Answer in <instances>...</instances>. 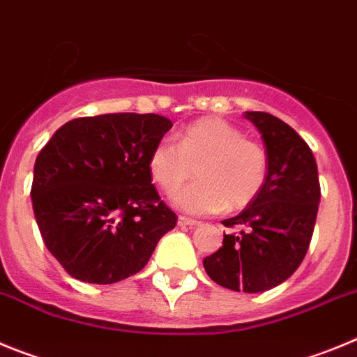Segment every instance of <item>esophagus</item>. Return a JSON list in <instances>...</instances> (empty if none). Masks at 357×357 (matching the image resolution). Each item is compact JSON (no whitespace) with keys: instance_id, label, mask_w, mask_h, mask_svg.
I'll return each instance as SVG.
<instances>
[{"instance_id":"1","label":"esophagus","mask_w":357,"mask_h":357,"mask_svg":"<svg viewBox=\"0 0 357 357\" xmlns=\"http://www.w3.org/2000/svg\"><path fill=\"white\" fill-rule=\"evenodd\" d=\"M178 224L179 226H183V227H195V226H199V220H194V218H188V217H179L178 218Z\"/></svg>"}]
</instances>
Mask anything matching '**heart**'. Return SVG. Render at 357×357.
Listing matches in <instances>:
<instances>
[{
	"label": "heart",
	"mask_w": 357,
	"mask_h": 357,
	"mask_svg": "<svg viewBox=\"0 0 357 357\" xmlns=\"http://www.w3.org/2000/svg\"><path fill=\"white\" fill-rule=\"evenodd\" d=\"M151 179L172 195L192 178L195 181L176 195V206L192 215L238 211L259 195L268 178V153L245 139L240 128L218 117L199 119L179 131L176 144L160 140L147 160Z\"/></svg>",
	"instance_id": "b5f03b06"
}]
</instances>
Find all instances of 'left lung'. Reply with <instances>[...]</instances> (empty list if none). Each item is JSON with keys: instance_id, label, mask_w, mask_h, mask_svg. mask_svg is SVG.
Listing matches in <instances>:
<instances>
[{"instance_id": "8db88e82", "label": "left lung", "mask_w": 357, "mask_h": 357, "mask_svg": "<svg viewBox=\"0 0 357 357\" xmlns=\"http://www.w3.org/2000/svg\"><path fill=\"white\" fill-rule=\"evenodd\" d=\"M268 153L263 190L236 217L222 220V247L202 259L217 284L258 294L287 281L303 263L320 202L317 162L294 128L266 112H245Z\"/></svg>"}]
</instances>
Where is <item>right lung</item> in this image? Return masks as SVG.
<instances>
[{"label":"right lung","mask_w":357,"mask_h":357,"mask_svg":"<svg viewBox=\"0 0 357 357\" xmlns=\"http://www.w3.org/2000/svg\"><path fill=\"white\" fill-rule=\"evenodd\" d=\"M172 123L156 114L73 119L40 149L31 204L47 250L69 275L112 284L140 272L178 222L151 179V149Z\"/></svg>","instance_id":"1"}]
</instances>
